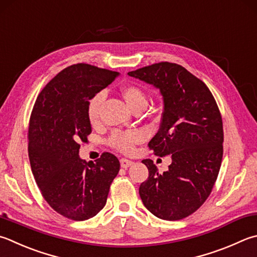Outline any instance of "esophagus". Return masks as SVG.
Here are the masks:
<instances>
[{"label": "esophagus", "mask_w": 257, "mask_h": 257, "mask_svg": "<svg viewBox=\"0 0 257 257\" xmlns=\"http://www.w3.org/2000/svg\"><path fill=\"white\" fill-rule=\"evenodd\" d=\"M119 162H120V167L124 168V169H126V168L131 167L133 164V162L131 161V160H127V159H120Z\"/></svg>", "instance_id": "obj_1"}]
</instances>
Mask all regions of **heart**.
<instances>
[{"label": "heart", "instance_id": "obj_1", "mask_svg": "<svg viewBox=\"0 0 257 257\" xmlns=\"http://www.w3.org/2000/svg\"><path fill=\"white\" fill-rule=\"evenodd\" d=\"M120 95L126 101L128 107L135 112L139 109H144L149 103L148 94L141 86L130 84L120 87ZM105 100V93L99 91L95 94L88 101L87 106V116L91 124H96L99 119L100 107ZM144 140V134L140 131H131V132H115L110 135L108 143L112 148L123 153H131L134 150V147L138 143L142 142Z\"/></svg>", "mask_w": 257, "mask_h": 257}]
</instances>
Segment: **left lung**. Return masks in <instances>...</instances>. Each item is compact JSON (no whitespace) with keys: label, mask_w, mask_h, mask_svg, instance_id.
<instances>
[{"label":"left lung","mask_w":257,"mask_h":257,"mask_svg":"<svg viewBox=\"0 0 257 257\" xmlns=\"http://www.w3.org/2000/svg\"><path fill=\"white\" fill-rule=\"evenodd\" d=\"M128 76L161 93V124L149 148L159 157L171 154L172 159L163 173L152 160H143L149 178L140 186V197L158 218H186L206 201L218 177L224 142L218 106L204 81L180 65L159 62Z\"/></svg>","instance_id":"8db88e82"}]
</instances>
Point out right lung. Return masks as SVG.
Returning <instances> with one entry per match:
<instances>
[{
	"label": "right lung",
	"mask_w": 257,
	"mask_h": 257,
	"mask_svg": "<svg viewBox=\"0 0 257 257\" xmlns=\"http://www.w3.org/2000/svg\"><path fill=\"white\" fill-rule=\"evenodd\" d=\"M117 71L77 64L60 71L39 94L29 123V159L43 198L66 218L81 221L103 209L119 161L105 152L96 162L79 158L91 125L87 106Z\"/></svg>",
	"instance_id": "1"
}]
</instances>
